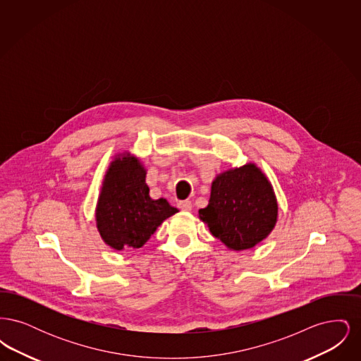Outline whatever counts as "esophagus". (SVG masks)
<instances>
[{
  "mask_svg": "<svg viewBox=\"0 0 361 361\" xmlns=\"http://www.w3.org/2000/svg\"><path fill=\"white\" fill-rule=\"evenodd\" d=\"M178 208H181L183 211H190L192 209V203L189 200L178 202Z\"/></svg>",
  "mask_w": 361,
  "mask_h": 361,
  "instance_id": "34e87169",
  "label": "esophagus"
}]
</instances>
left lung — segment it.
<instances>
[{
  "label": "left lung",
  "mask_w": 361,
  "mask_h": 361,
  "mask_svg": "<svg viewBox=\"0 0 361 361\" xmlns=\"http://www.w3.org/2000/svg\"><path fill=\"white\" fill-rule=\"evenodd\" d=\"M279 206L275 190L256 164L249 162L216 174L206 208L199 218L230 250H246L275 228Z\"/></svg>",
  "instance_id": "obj_1"
}]
</instances>
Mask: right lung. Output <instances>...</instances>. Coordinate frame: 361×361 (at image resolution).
<instances>
[{
	"instance_id": "add662e5",
	"label": "right lung",
	"mask_w": 361,
	"mask_h": 361,
	"mask_svg": "<svg viewBox=\"0 0 361 361\" xmlns=\"http://www.w3.org/2000/svg\"><path fill=\"white\" fill-rule=\"evenodd\" d=\"M146 168L140 159L124 152L115 155L104 174L96 204V227L102 240L123 252L142 247L158 226L178 209L166 199H152Z\"/></svg>"
}]
</instances>
